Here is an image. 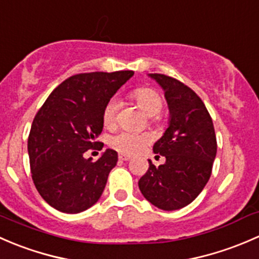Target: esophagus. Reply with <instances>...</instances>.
Segmentation results:
<instances>
[{"instance_id":"obj_1","label":"esophagus","mask_w":259,"mask_h":259,"mask_svg":"<svg viewBox=\"0 0 259 259\" xmlns=\"http://www.w3.org/2000/svg\"><path fill=\"white\" fill-rule=\"evenodd\" d=\"M118 158L121 159V161H130V159L132 158V156H130V154H126V153H119Z\"/></svg>"}]
</instances>
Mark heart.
Here are the masks:
<instances>
[{
	"instance_id": "1",
	"label": "heart",
	"mask_w": 259,
	"mask_h": 259,
	"mask_svg": "<svg viewBox=\"0 0 259 259\" xmlns=\"http://www.w3.org/2000/svg\"><path fill=\"white\" fill-rule=\"evenodd\" d=\"M138 105L148 116H157L163 108V100L161 95L152 89H138L133 92ZM118 111V101L111 98L103 110V122L106 124L114 123ZM151 141V137L146 133H137L132 131H121L111 138V146L114 149L123 153H136L140 152Z\"/></svg>"
}]
</instances>
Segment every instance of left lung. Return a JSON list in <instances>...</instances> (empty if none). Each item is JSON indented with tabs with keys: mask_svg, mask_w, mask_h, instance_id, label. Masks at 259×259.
Segmentation results:
<instances>
[{
	"mask_svg": "<svg viewBox=\"0 0 259 259\" xmlns=\"http://www.w3.org/2000/svg\"><path fill=\"white\" fill-rule=\"evenodd\" d=\"M148 76L164 91L168 105V127L153 145L154 153L166 162L156 167L148 159L138 187L154 207L176 210L193 202L208 182L217 153L214 127L204 103L189 87L164 74Z\"/></svg>",
	"mask_w": 259,
	"mask_h": 259,
	"instance_id": "obj_1",
	"label": "left lung"
}]
</instances>
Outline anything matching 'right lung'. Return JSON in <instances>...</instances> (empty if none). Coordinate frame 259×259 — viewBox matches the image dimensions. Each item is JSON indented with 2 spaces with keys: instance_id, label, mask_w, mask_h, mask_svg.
<instances>
[{
  "instance_id": "right-lung-1",
  "label": "right lung",
  "mask_w": 259,
  "mask_h": 259,
  "mask_svg": "<svg viewBox=\"0 0 259 259\" xmlns=\"http://www.w3.org/2000/svg\"><path fill=\"white\" fill-rule=\"evenodd\" d=\"M133 73L74 74L53 90L37 112L28 136V156L34 186L51 207L79 213L102 196L118 154L108 148L92 162L83 153L100 143L105 106Z\"/></svg>"
}]
</instances>
